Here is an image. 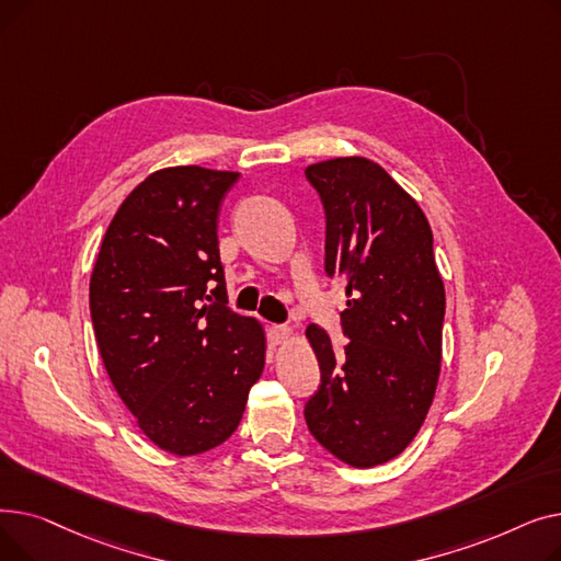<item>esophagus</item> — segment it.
Here are the masks:
<instances>
[{
	"instance_id": "1",
	"label": "esophagus",
	"mask_w": 561,
	"mask_h": 561,
	"mask_svg": "<svg viewBox=\"0 0 561 561\" xmlns=\"http://www.w3.org/2000/svg\"><path fill=\"white\" fill-rule=\"evenodd\" d=\"M271 336H273V341H275L277 345H284V343H288V339L293 336V332H290V328H286V325H271Z\"/></svg>"
}]
</instances>
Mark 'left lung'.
<instances>
[{
	"label": "left lung",
	"instance_id": "left-lung-1",
	"mask_svg": "<svg viewBox=\"0 0 561 561\" xmlns=\"http://www.w3.org/2000/svg\"><path fill=\"white\" fill-rule=\"evenodd\" d=\"M328 216L325 271L345 282L339 357L330 336H305L320 366L307 402L318 444L352 468L398 457L425 423L444 345L446 288L432 229L393 176L366 157H336L305 170Z\"/></svg>",
	"mask_w": 561,
	"mask_h": 561
}]
</instances>
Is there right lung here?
<instances>
[{"label":"right lung","mask_w":561,"mask_h":561,"mask_svg":"<svg viewBox=\"0 0 561 561\" xmlns=\"http://www.w3.org/2000/svg\"><path fill=\"white\" fill-rule=\"evenodd\" d=\"M239 172L161 168L115 211L91 275V318L117 396L152 444L211 450L239 427L265 330L225 307L218 209ZM215 286L221 302L205 288Z\"/></svg>","instance_id":"obj_1"}]
</instances>
